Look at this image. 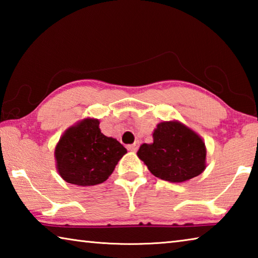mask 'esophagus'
<instances>
[{"instance_id":"esophagus-1","label":"esophagus","mask_w":258,"mask_h":258,"mask_svg":"<svg viewBox=\"0 0 258 258\" xmlns=\"http://www.w3.org/2000/svg\"><path fill=\"white\" fill-rule=\"evenodd\" d=\"M138 148H139L138 143H133V145L127 146V150H130V151H137Z\"/></svg>"}]
</instances>
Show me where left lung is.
Returning <instances> with one entry per match:
<instances>
[{"instance_id":"8db88e82","label":"left lung","mask_w":258,"mask_h":258,"mask_svg":"<svg viewBox=\"0 0 258 258\" xmlns=\"http://www.w3.org/2000/svg\"><path fill=\"white\" fill-rule=\"evenodd\" d=\"M152 137L154 142L140 147L138 157L156 177L180 183L204 172L206 148L194 131L178 121H163Z\"/></svg>"}]
</instances>
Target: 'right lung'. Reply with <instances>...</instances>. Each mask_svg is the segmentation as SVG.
<instances>
[{"label": "right lung", "mask_w": 258, "mask_h": 258, "mask_svg": "<svg viewBox=\"0 0 258 258\" xmlns=\"http://www.w3.org/2000/svg\"><path fill=\"white\" fill-rule=\"evenodd\" d=\"M99 124L98 119H84L59 140L54 152L56 168L66 182L81 186L100 184L127 152L116 139L103 135Z\"/></svg>", "instance_id": "add662e5"}]
</instances>
